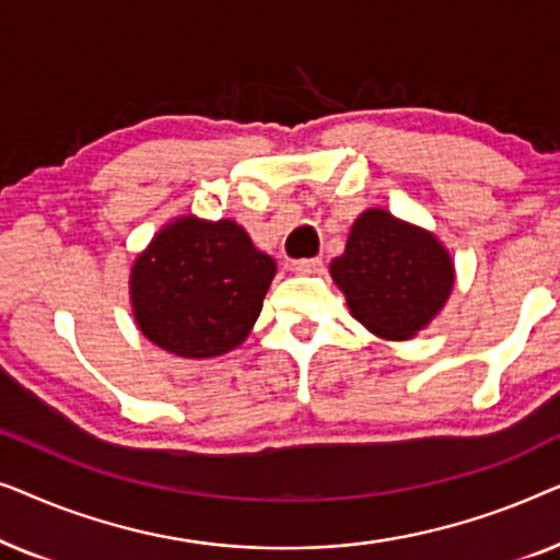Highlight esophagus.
Here are the masks:
<instances>
[{"label": "esophagus", "mask_w": 560, "mask_h": 560, "mask_svg": "<svg viewBox=\"0 0 560 560\" xmlns=\"http://www.w3.org/2000/svg\"><path fill=\"white\" fill-rule=\"evenodd\" d=\"M320 267H324V262H320L318 257L295 259V262H290V270L298 272V275H316V272H320Z\"/></svg>", "instance_id": "1"}]
</instances>
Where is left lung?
<instances>
[{
    "mask_svg": "<svg viewBox=\"0 0 560 560\" xmlns=\"http://www.w3.org/2000/svg\"><path fill=\"white\" fill-rule=\"evenodd\" d=\"M331 278L366 331L408 341L443 311L456 270L433 232L385 209H366L351 226L343 255L331 262Z\"/></svg>",
    "mask_w": 560,
    "mask_h": 560,
    "instance_id": "left-lung-1",
    "label": "left lung"
}]
</instances>
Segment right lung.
I'll use <instances>...</instances> for the list:
<instances>
[{"instance_id": "obj_1", "label": "right lung", "mask_w": 560, "mask_h": 560, "mask_svg": "<svg viewBox=\"0 0 560 560\" xmlns=\"http://www.w3.org/2000/svg\"><path fill=\"white\" fill-rule=\"evenodd\" d=\"M275 272L236 221L175 217L129 270L135 324L175 357H221L249 336Z\"/></svg>"}]
</instances>
